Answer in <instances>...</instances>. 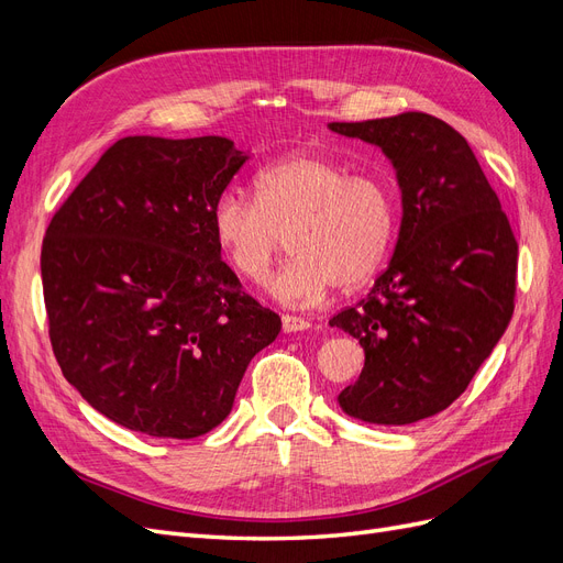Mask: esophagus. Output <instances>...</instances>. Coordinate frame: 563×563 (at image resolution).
Wrapping results in <instances>:
<instances>
[{
	"label": "esophagus",
	"instance_id": "34e87169",
	"mask_svg": "<svg viewBox=\"0 0 563 563\" xmlns=\"http://www.w3.org/2000/svg\"><path fill=\"white\" fill-rule=\"evenodd\" d=\"M312 323L302 317H291V314H284L282 317V329L284 333H298V331H308Z\"/></svg>",
	"mask_w": 563,
	"mask_h": 563
}]
</instances>
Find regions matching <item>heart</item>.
I'll use <instances>...</instances> for the list:
<instances>
[{
	"mask_svg": "<svg viewBox=\"0 0 563 563\" xmlns=\"http://www.w3.org/2000/svg\"><path fill=\"white\" fill-rule=\"evenodd\" d=\"M397 220L391 185L380 174H350L331 157H286L255 176V199L230 187L211 209V230L228 265L261 282L288 236L294 261L267 279L291 308L314 305L338 284L356 288L385 261Z\"/></svg>",
	"mask_w": 563,
	"mask_h": 563,
	"instance_id": "heart-1",
	"label": "heart"
}]
</instances>
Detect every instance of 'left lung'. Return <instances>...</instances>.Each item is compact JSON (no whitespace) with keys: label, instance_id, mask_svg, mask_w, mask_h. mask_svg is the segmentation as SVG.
<instances>
[{"label":"left lung","instance_id":"left-lung-1","mask_svg":"<svg viewBox=\"0 0 563 563\" xmlns=\"http://www.w3.org/2000/svg\"><path fill=\"white\" fill-rule=\"evenodd\" d=\"M385 152L401 190V228L371 294L329 323L360 340L362 376L338 395L373 424H411L449 408L515 312L517 240L472 147L424 112L333 122Z\"/></svg>","mask_w":563,"mask_h":563}]
</instances>
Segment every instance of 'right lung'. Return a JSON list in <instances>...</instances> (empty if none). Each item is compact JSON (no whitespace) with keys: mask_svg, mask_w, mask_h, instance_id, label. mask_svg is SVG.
Here are the masks:
<instances>
[{"mask_svg":"<svg viewBox=\"0 0 563 563\" xmlns=\"http://www.w3.org/2000/svg\"><path fill=\"white\" fill-rule=\"evenodd\" d=\"M249 155L223 135L117 141L51 218L42 286L65 380L147 437L192 439L232 411L282 319L220 258L211 209Z\"/></svg>","mask_w":563,"mask_h":563,"instance_id":"obj_1","label":"right lung"}]
</instances>
